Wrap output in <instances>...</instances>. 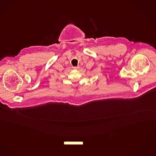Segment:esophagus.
Segmentation results:
<instances>
[{
	"mask_svg": "<svg viewBox=\"0 0 156 156\" xmlns=\"http://www.w3.org/2000/svg\"><path fill=\"white\" fill-rule=\"evenodd\" d=\"M73 68L75 69H78L79 68V66H73Z\"/></svg>",
	"mask_w": 156,
	"mask_h": 156,
	"instance_id": "obj_1",
	"label": "esophagus"
}]
</instances>
